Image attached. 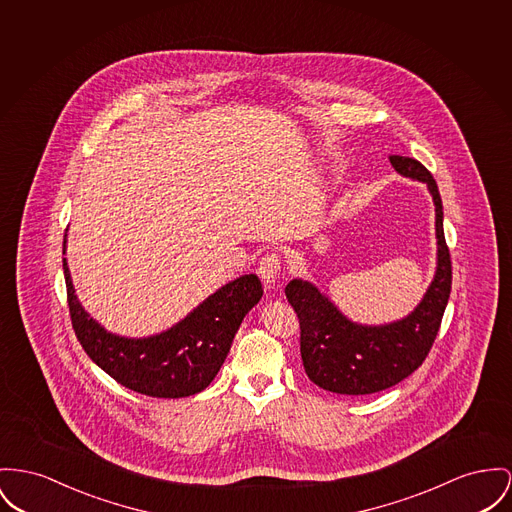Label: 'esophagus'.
<instances>
[{"mask_svg":"<svg viewBox=\"0 0 512 512\" xmlns=\"http://www.w3.org/2000/svg\"><path fill=\"white\" fill-rule=\"evenodd\" d=\"M281 272V258L275 254V252H268L260 258V264H258V273L262 277V281L266 285H272L277 279V275Z\"/></svg>","mask_w":512,"mask_h":512,"instance_id":"34e87169","label":"esophagus"}]
</instances>
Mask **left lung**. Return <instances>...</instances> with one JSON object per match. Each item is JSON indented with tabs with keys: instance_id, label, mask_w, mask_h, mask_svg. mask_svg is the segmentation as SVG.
I'll return each mask as SVG.
<instances>
[{
	"instance_id": "left-lung-1",
	"label": "left lung",
	"mask_w": 512,
	"mask_h": 512,
	"mask_svg": "<svg viewBox=\"0 0 512 512\" xmlns=\"http://www.w3.org/2000/svg\"><path fill=\"white\" fill-rule=\"evenodd\" d=\"M390 163L402 176L425 182L433 196L439 244L437 272L413 312L380 326L351 322L310 281L293 279L287 283V301L295 308L301 324L305 373L328 392L347 396L373 394L411 375L429 355L450 297L452 264L444 240L443 202L437 182L415 159L392 155Z\"/></svg>"
}]
</instances>
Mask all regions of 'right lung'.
<instances>
[{
  "label": "right lung",
  "instance_id": "right-lung-1",
  "mask_svg": "<svg viewBox=\"0 0 512 512\" xmlns=\"http://www.w3.org/2000/svg\"><path fill=\"white\" fill-rule=\"evenodd\" d=\"M64 275L71 324L85 353L122 386L153 398H186L205 390L225 363L242 318L264 293L258 275H240L167 332L124 338L106 332L81 307L66 258Z\"/></svg>",
  "mask_w": 512,
  "mask_h": 512
}]
</instances>
